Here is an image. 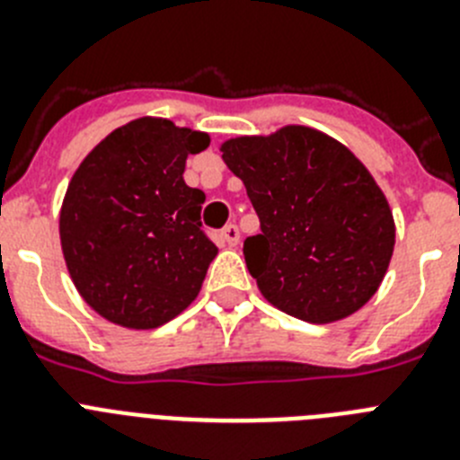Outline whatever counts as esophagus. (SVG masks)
I'll use <instances>...</instances> for the list:
<instances>
[{"mask_svg": "<svg viewBox=\"0 0 460 460\" xmlns=\"http://www.w3.org/2000/svg\"><path fill=\"white\" fill-rule=\"evenodd\" d=\"M221 237H223V242L227 243V246H237V243H239V227L234 226V223H230V226L223 227Z\"/></svg>", "mask_w": 460, "mask_h": 460, "instance_id": "34e87169", "label": "esophagus"}]
</instances>
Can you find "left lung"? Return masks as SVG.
<instances>
[{"label":"left lung","instance_id":"1","mask_svg":"<svg viewBox=\"0 0 460 460\" xmlns=\"http://www.w3.org/2000/svg\"><path fill=\"white\" fill-rule=\"evenodd\" d=\"M246 186L262 233L243 258L271 306L311 324L359 311L387 274L396 242L392 209L367 165L311 126L221 145Z\"/></svg>","mask_w":460,"mask_h":460}]
</instances>
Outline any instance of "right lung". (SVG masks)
Listing matches in <instances>:
<instances>
[{
    "label": "right lung",
    "instance_id": "right-lung-1",
    "mask_svg": "<svg viewBox=\"0 0 460 460\" xmlns=\"http://www.w3.org/2000/svg\"><path fill=\"white\" fill-rule=\"evenodd\" d=\"M209 136L161 117L119 126L68 181L59 239L73 286L101 318L156 329L190 306L218 249L202 233L205 193L184 181Z\"/></svg>",
    "mask_w": 460,
    "mask_h": 460
}]
</instances>
